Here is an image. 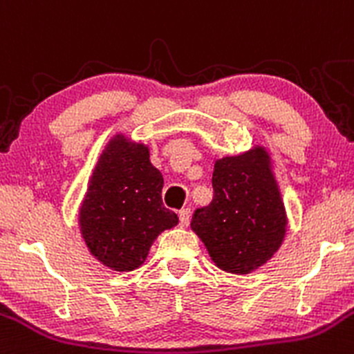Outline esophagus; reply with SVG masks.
I'll use <instances>...</instances> for the list:
<instances>
[{
  "mask_svg": "<svg viewBox=\"0 0 354 354\" xmlns=\"http://www.w3.org/2000/svg\"><path fill=\"white\" fill-rule=\"evenodd\" d=\"M189 215H192L189 208H183V210H180V225L181 227H187L188 225Z\"/></svg>",
  "mask_w": 354,
  "mask_h": 354,
  "instance_id": "esophagus-1",
  "label": "esophagus"
}]
</instances>
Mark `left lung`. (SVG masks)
<instances>
[{"label": "left lung", "instance_id": "8db88e82", "mask_svg": "<svg viewBox=\"0 0 354 354\" xmlns=\"http://www.w3.org/2000/svg\"><path fill=\"white\" fill-rule=\"evenodd\" d=\"M212 187L214 200L193 214L192 230L215 266L232 274L252 273L273 258L288 227L270 152L252 146L217 159Z\"/></svg>", "mask_w": 354, "mask_h": 354}]
</instances>
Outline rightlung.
I'll list each match as a JSON object with an SVG mask.
<instances>
[{"mask_svg": "<svg viewBox=\"0 0 354 354\" xmlns=\"http://www.w3.org/2000/svg\"><path fill=\"white\" fill-rule=\"evenodd\" d=\"M162 187L146 144L115 133L100 154L77 212L93 258L120 273L144 265L159 234L178 224V215L162 205Z\"/></svg>", "mask_w": 354, "mask_h": 354, "instance_id": "add662e5", "label": "right lung"}]
</instances>
